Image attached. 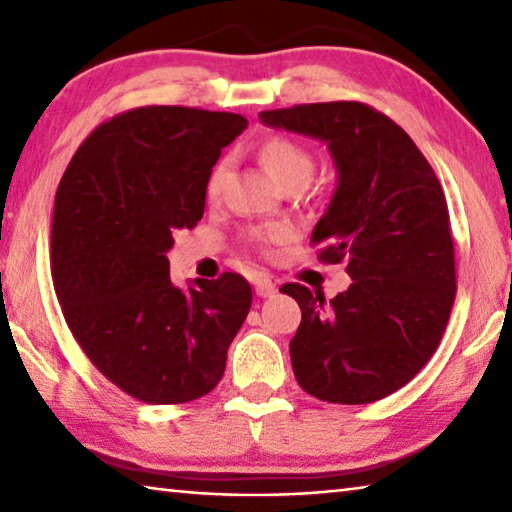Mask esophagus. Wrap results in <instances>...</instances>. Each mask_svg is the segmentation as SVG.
I'll return each mask as SVG.
<instances>
[{
    "instance_id": "obj_1",
    "label": "esophagus",
    "mask_w": 512,
    "mask_h": 512,
    "mask_svg": "<svg viewBox=\"0 0 512 512\" xmlns=\"http://www.w3.org/2000/svg\"><path fill=\"white\" fill-rule=\"evenodd\" d=\"M255 291H257V296H262V298H271L273 293L277 291V287H275V282L271 280V277L259 275L257 280H255Z\"/></svg>"
}]
</instances>
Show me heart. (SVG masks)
Listing matches in <instances>:
<instances>
[{
	"label": "heart",
	"instance_id": "obj_1",
	"mask_svg": "<svg viewBox=\"0 0 512 512\" xmlns=\"http://www.w3.org/2000/svg\"><path fill=\"white\" fill-rule=\"evenodd\" d=\"M259 160L271 173L273 180L280 187H287L291 183H305L314 178L316 173V158L307 146H302L298 140L287 135H273L259 146ZM228 158H221L207 173L205 180V196L207 201H216L223 192L225 173H228ZM293 230L287 223H268L259 225V228H250L244 239L257 250H266L268 246L284 244L291 239Z\"/></svg>",
	"mask_w": 512,
	"mask_h": 512
}]
</instances>
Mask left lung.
I'll return each mask as SVG.
<instances>
[{
    "mask_svg": "<svg viewBox=\"0 0 512 512\" xmlns=\"http://www.w3.org/2000/svg\"><path fill=\"white\" fill-rule=\"evenodd\" d=\"M259 119L327 142L339 187L311 246L348 262V291L325 300L298 282L291 363L302 391L332 404H370L418 375L443 339L456 298L452 223L431 164L400 126L361 101L300 103Z\"/></svg>",
    "mask_w": 512,
    "mask_h": 512,
    "instance_id": "8db88e82",
    "label": "left lung"
}]
</instances>
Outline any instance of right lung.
<instances>
[{"label":"right lung","mask_w":512,"mask_h":512,"mask_svg":"<svg viewBox=\"0 0 512 512\" xmlns=\"http://www.w3.org/2000/svg\"><path fill=\"white\" fill-rule=\"evenodd\" d=\"M248 121L235 112L144 106L94 128L60 178L51 277L94 368L146 404L198 400L219 384L250 311L244 275L173 287V232L203 219L205 180Z\"/></svg>","instance_id":"obj_1"}]
</instances>
